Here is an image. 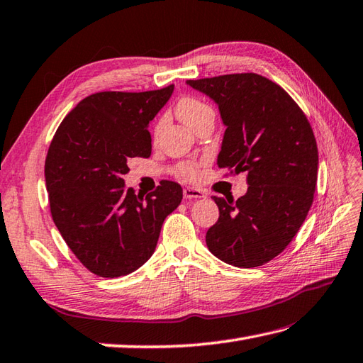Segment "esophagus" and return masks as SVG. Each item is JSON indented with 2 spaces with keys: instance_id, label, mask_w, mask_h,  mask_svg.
I'll return each mask as SVG.
<instances>
[{
  "instance_id": "esophagus-1",
  "label": "esophagus",
  "mask_w": 363,
  "mask_h": 363,
  "mask_svg": "<svg viewBox=\"0 0 363 363\" xmlns=\"http://www.w3.org/2000/svg\"><path fill=\"white\" fill-rule=\"evenodd\" d=\"M204 191L199 189H193V187H185L184 189V198L185 199H201L204 198Z\"/></svg>"
}]
</instances>
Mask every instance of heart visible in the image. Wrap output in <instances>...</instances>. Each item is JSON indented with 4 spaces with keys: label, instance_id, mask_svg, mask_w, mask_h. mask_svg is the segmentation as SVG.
I'll return each instance as SVG.
<instances>
[{
    "label": "heart",
    "instance_id": "heart-1",
    "mask_svg": "<svg viewBox=\"0 0 363 363\" xmlns=\"http://www.w3.org/2000/svg\"><path fill=\"white\" fill-rule=\"evenodd\" d=\"M176 114H178V117L184 123H187L189 126H191V128H195L199 122L207 119V117H215V111L212 106L206 104L204 100L190 97V96L182 97L179 102L176 104ZM159 126H161V123L157 125V130ZM174 173L185 181L196 179V176L199 173V162H195V161L179 162L174 167Z\"/></svg>",
    "mask_w": 363,
    "mask_h": 363
}]
</instances>
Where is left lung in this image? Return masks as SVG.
I'll return each mask as SVG.
<instances>
[{
	"mask_svg": "<svg viewBox=\"0 0 363 363\" xmlns=\"http://www.w3.org/2000/svg\"><path fill=\"white\" fill-rule=\"evenodd\" d=\"M213 99L227 126L218 167L247 173L246 195L213 196L220 218L208 250L237 267L263 266L296 237L314 201L318 151L301 108L280 85L254 72L187 80Z\"/></svg>",
	"mask_w": 363,
	"mask_h": 363,
	"instance_id": "1",
	"label": "left lung"
}]
</instances>
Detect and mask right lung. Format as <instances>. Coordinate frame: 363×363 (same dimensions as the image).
I'll list each match as a JSON object with an SVG mask.
<instances>
[{
	"label": "right lung",
	"mask_w": 363,
	"mask_h": 363,
	"mask_svg": "<svg viewBox=\"0 0 363 363\" xmlns=\"http://www.w3.org/2000/svg\"><path fill=\"white\" fill-rule=\"evenodd\" d=\"M174 86L145 92L104 91L75 106L50 142L45 178L50 215L67 247L89 272L123 277L153 255L162 223L182 189L161 181L142 196L125 189L131 157H150L148 123Z\"/></svg>",
	"instance_id": "obj_1"
}]
</instances>
